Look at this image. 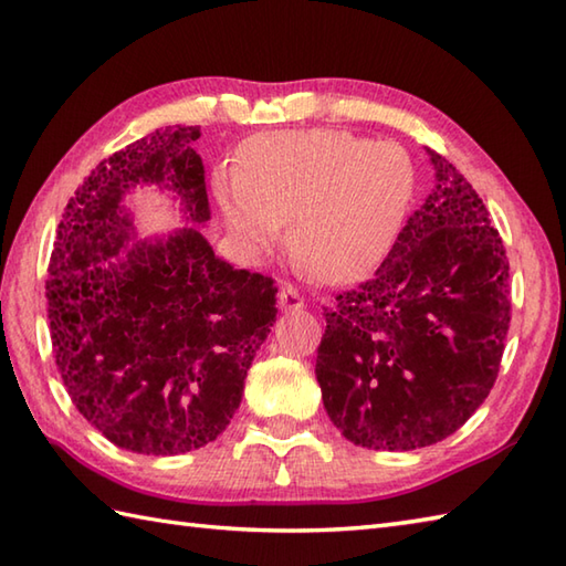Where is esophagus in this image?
I'll return each mask as SVG.
<instances>
[{
	"instance_id": "34e87169",
	"label": "esophagus",
	"mask_w": 566,
	"mask_h": 566,
	"mask_svg": "<svg viewBox=\"0 0 566 566\" xmlns=\"http://www.w3.org/2000/svg\"><path fill=\"white\" fill-rule=\"evenodd\" d=\"M276 306H280V311H298L304 308V296L294 286H284L280 296H276Z\"/></svg>"
}]
</instances>
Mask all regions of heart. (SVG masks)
<instances>
[{
	"mask_svg": "<svg viewBox=\"0 0 566 566\" xmlns=\"http://www.w3.org/2000/svg\"><path fill=\"white\" fill-rule=\"evenodd\" d=\"M413 165L396 143L345 130H272L243 143L235 167L213 172L233 238L260 255L290 226V248L323 282L375 270L413 197Z\"/></svg>",
	"mask_w": 566,
	"mask_h": 566,
	"instance_id": "1",
	"label": "heart"
}]
</instances>
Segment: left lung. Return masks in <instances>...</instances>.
Here are the masks:
<instances>
[{
    "label": "left lung",
    "mask_w": 566,
    "mask_h": 566,
    "mask_svg": "<svg viewBox=\"0 0 566 566\" xmlns=\"http://www.w3.org/2000/svg\"><path fill=\"white\" fill-rule=\"evenodd\" d=\"M436 187L371 280L323 308L316 379L343 436L418 450L462 428L494 387L511 323L509 260L484 201L426 148Z\"/></svg>",
    "instance_id": "left-lung-1"
}]
</instances>
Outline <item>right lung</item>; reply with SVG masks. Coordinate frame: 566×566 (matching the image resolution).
<instances>
[{"mask_svg": "<svg viewBox=\"0 0 566 566\" xmlns=\"http://www.w3.org/2000/svg\"><path fill=\"white\" fill-rule=\"evenodd\" d=\"M199 126H165L102 160L65 207L45 298L72 403L116 448L170 457L231 423L276 316L270 276L216 258ZM172 190L188 226L138 241L123 199Z\"/></svg>", "mask_w": 566, "mask_h": 566, "instance_id": "1", "label": "right lung"}]
</instances>
